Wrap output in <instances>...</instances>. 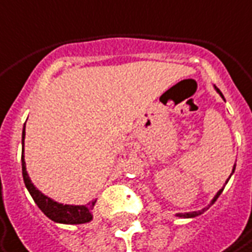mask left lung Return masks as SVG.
<instances>
[{
	"mask_svg": "<svg viewBox=\"0 0 252 252\" xmlns=\"http://www.w3.org/2000/svg\"><path fill=\"white\" fill-rule=\"evenodd\" d=\"M215 88H216V87H215ZM216 91H218V93H219V94L222 95V93L219 91V88H216ZM222 98H223V95H222ZM234 170H235V167H234ZM232 173H234V171H232ZM222 190H223V189H222ZM222 190H219V191H218V194H216V196L213 197V200H212V203H215V202H216V199H218V197L220 196V193H222ZM202 212H205V210H202ZM202 212H191V213H178L177 216H180V218H194V216H197V215H200Z\"/></svg>",
	"mask_w": 252,
	"mask_h": 252,
	"instance_id": "obj_1",
	"label": "left lung"
}]
</instances>
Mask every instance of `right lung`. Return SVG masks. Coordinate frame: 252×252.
<instances>
[{
    "label": "right lung",
    "mask_w": 252,
    "mask_h": 252,
    "mask_svg": "<svg viewBox=\"0 0 252 252\" xmlns=\"http://www.w3.org/2000/svg\"><path fill=\"white\" fill-rule=\"evenodd\" d=\"M24 135H26V126L23 129V148H24ZM21 168H23V180L24 184L32 194L34 203L39 206V209L46 215L49 219L58 223H69V225H78V223H87L93 219V207L95 205V200L88 203L87 206H71L61 205L58 202H53L43 193H40L33 183L29 178V174L26 171V161L21 158Z\"/></svg>",
    "instance_id": "obj_1"
}]
</instances>
